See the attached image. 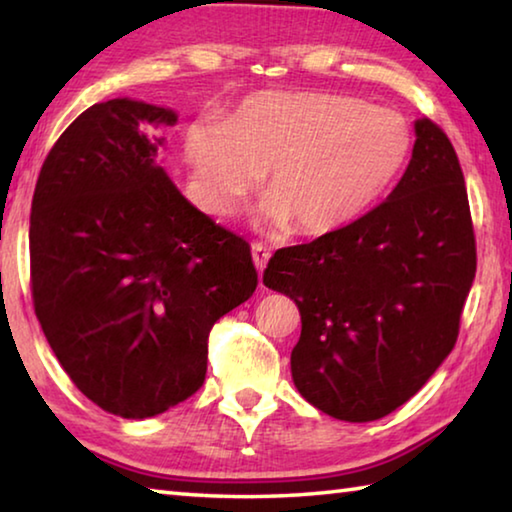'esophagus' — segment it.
<instances>
[{
	"instance_id": "1",
	"label": "esophagus",
	"mask_w": 512,
	"mask_h": 512,
	"mask_svg": "<svg viewBox=\"0 0 512 512\" xmlns=\"http://www.w3.org/2000/svg\"><path fill=\"white\" fill-rule=\"evenodd\" d=\"M268 257H271V250H268L264 244H253V262L257 266L259 275H262V271L266 268Z\"/></svg>"
}]
</instances>
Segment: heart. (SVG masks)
I'll return each mask as SVG.
<instances>
[{
    "label": "heart",
    "instance_id": "heart-1",
    "mask_svg": "<svg viewBox=\"0 0 512 512\" xmlns=\"http://www.w3.org/2000/svg\"><path fill=\"white\" fill-rule=\"evenodd\" d=\"M411 128L391 108L334 92H255L228 119H196L185 158L198 196L232 214L266 171L262 221L325 235L359 219L400 176Z\"/></svg>",
    "mask_w": 512,
    "mask_h": 512
}]
</instances>
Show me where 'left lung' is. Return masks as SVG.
Returning a JSON list of instances; mask_svg holds the SVG:
<instances>
[{"instance_id": "1", "label": "left lung", "mask_w": 512, "mask_h": 512, "mask_svg": "<svg viewBox=\"0 0 512 512\" xmlns=\"http://www.w3.org/2000/svg\"><path fill=\"white\" fill-rule=\"evenodd\" d=\"M476 273L465 178L443 128L415 121L397 187L345 228L275 250L268 289L300 309L293 384L345 422L393 413L452 352Z\"/></svg>"}]
</instances>
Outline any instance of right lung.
<instances>
[{"instance_id":"right-lung-1","label":"right lung","mask_w":512,"mask_h":512,"mask_svg":"<svg viewBox=\"0 0 512 512\" xmlns=\"http://www.w3.org/2000/svg\"><path fill=\"white\" fill-rule=\"evenodd\" d=\"M176 112L94 103L51 146L31 203V296L76 388L153 418L203 386L216 320L257 287L250 246L187 201L155 158Z\"/></svg>"}]
</instances>
